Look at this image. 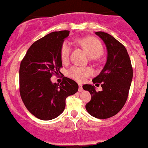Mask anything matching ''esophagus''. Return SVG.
Listing matches in <instances>:
<instances>
[{
    "mask_svg": "<svg viewBox=\"0 0 148 148\" xmlns=\"http://www.w3.org/2000/svg\"><path fill=\"white\" fill-rule=\"evenodd\" d=\"M79 91H83V86H82V84H80L79 83Z\"/></svg>",
    "mask_w": 148,
    "mask_h": 148,
    "instance_id": "esophagus-1",
    "label": "esophagus"
}]
</instances>
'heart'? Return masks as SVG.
I'll list each match as a JSON object with an SVG mask.
<instances>
[{"label":"heart","mask_w":148,"mask_h":148,"mask_svg":"<svg viewBox=\"0 0 148 148\" xmlns=\"http://www.w3.org/2000/svg\"><path fill=\"white\" fill-rule=\"evenodd\" d=\"M80 43L83 47L90 58L96 59L99 58L103 52V47L101 42L94 37H86L80 40ZM71 50V44L68 41L63 42L60 49V57L62 62H67L69 59ZM91 71L88 68H79L73 66L68 71V75L77 81L82 82L90 75Z\"/></svg>","instance_id":"heart-1"}]
</instances>
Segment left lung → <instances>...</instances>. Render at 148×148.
I'll return each mask as SVG.
<instances>
[{
	"instance_id": "obj_1",
	"label": "left lung",
	"mask_w": 148,
	"mask_h": 148,
	"mask_svg": "<svg viewBox=\"0 0 148 148\" xmlns=\"http://www.w3.org/2000/svg\"><path fill=\"white\" fill-rule=\"evenodd\" d=\"M95 34L106 45L107 60L100 74L92 80L93 83H101V91H96L92 85L83 86V88L91 95L86 109L94 117L107 119L116 115L125 104L133 71L128 52L122 44L106 32Z\"/></svg>"
}]
</instances>
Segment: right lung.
Masks as SVG:
<instances>
[{
    "instance_id": "right-lung-1",
    "label": "right lung",
    "mask_w": 148,
    "mask_h": 148,
    "mask_svg": "<svg viewBox=\"0 0 148 148\" xmlns=\"http://www.w3.org/2000/svg\"><path fill=\"white\" fill-rule=\"evenodd\" d=\"M70 31L49 33L29 48L21 62L19 91L26 109L36 118L51 120L65 108V99L78 90L72 79L63 77L60 84L52 83V75L60 73L62 67L60 49Z\"/></svg>"
}]
</instances>
